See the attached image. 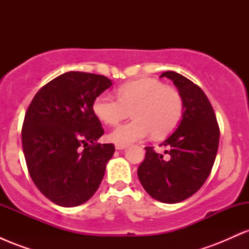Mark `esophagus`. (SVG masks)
Wrapping results in <instances>:
<instances>
[{
  "label": "esophagus",
  "instance_id": "34e87169",
  "mask_svg": "<svg viewBox=\"0 0 249 249\" xmlns=\"http://www.w3.org/2000/svg\"><path fill=\"white\" fill-rule=\"evenodd\" d=\"M126 147V145H121V144H116V150H124Z\"/></svg>",
  "mask_w": 249,
  "mask_h": 249
}]
</instances>
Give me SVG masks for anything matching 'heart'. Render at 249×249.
I'll return each mask as SVG.
<instances>
[{"label":"heart","mask_w":249,"mask_h":249,"mask_svg":"<svg viewBox=\"0 0 249 249\" xmlns=\"http://www.w3.org/2000/svg\"><path fill=\"white\" fill-rule=\"evenodd\" d=\"M117 96L118 99L102 93L92 104L95 115L107 125H116L131 110L133 121L119 125L108 134V139L116 144L127 145L150 133L153 138H164L178 126L184 113L179 91L157 79L128 82L118 88Z\"/></svg>","instance_id":"1"}]
</instances>
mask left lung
I'll return each mask as SVG.
<instances>
[{"mask_svg": "<svg viewBox=\"0 0 249 249\" xmlns=\"http://www.w3.org/2000/svg\"><path fill=\"white\" fill-rule=\"evenodd\" d=\"M178 89L184 113L178 128L160 146L165 154L145 147L138 178L146 192L158 201L176 204L193 196L210 176L219 147L220 130L207 96L198 85L174 71H165Z\"/></svg>", "mask_w": 249, "mask_h": 249, "instance_id": "left-lung-1", "label": "left lung"}]
</instances>
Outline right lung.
Returning a JSON list of instances; mask_svg holds the SVG:
<instances>
[{
	"mask_svg": "<svg viewBox=\"0 0 249 249\" xmlns=\"http://www.w3.org/2000/svg\"><path fill=\"white\" fill-rule=\"evenodd\" d=\"M111 85L105 76L69 71L45 84L25 112L22 146L28 171L56 205L84 204L101 185L115 146L96 142L104 130L92 104Z\"/></svg>",
	"mask_w": 249,
	"mask_h": 249,
	"instance_id": "add662e5",
	"label": "right lung"
}]
</instances>
